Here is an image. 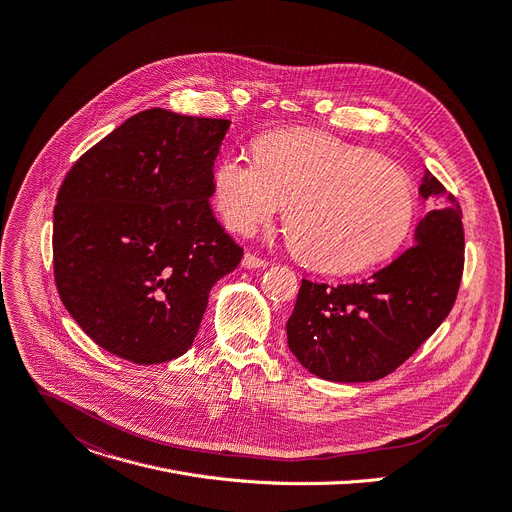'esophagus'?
Masks as SVG:
<instances>
[{
    "instance_id": "esophagus-1",
    "label": "esophagus",
    "mask_w": 512,
    "mask_h": 512,
    "mask_svg": "<svg viewBox=\"0 0 512 512\" xmlns=\"http://www.w3.org/2000/svg\"><path fill=\"white\" fill-rule=\"evenodd\" d=\"M267 265L269 263L265 259H261L253 253H245V257H243V267H247V269H261V267H267Z\"/></svg>"
}]
</instances>
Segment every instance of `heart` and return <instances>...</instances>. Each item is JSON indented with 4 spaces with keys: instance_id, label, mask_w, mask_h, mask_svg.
<instances>
[{
    "instance_id": "heart-1",
    "label": "heart",
    "mask_w": 512,
    "mask_h": 512,
    "mask_svg": "<svg viewBox=\"0 0 512 512\" xmlns=\"http://www.w3.org/2000/svg\"><path fill=\"white\" fill-rule=\"evenodd\" d=\"M214 202L237 235H253L286 204L294 255L327 273L386 259L404 243L416 214L414 183L402 167L308 128L265 134L255 161L224 157L214 169Z\"/></svg>"
}]
</instances>
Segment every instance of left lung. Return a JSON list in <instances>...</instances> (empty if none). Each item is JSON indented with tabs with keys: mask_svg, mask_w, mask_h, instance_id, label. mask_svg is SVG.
Segmentation results:
<instances>
[{
	"mask_svg": "<svg viewBox=\"0 0 512 512\" xmlns=\"http://www.w3.org/2000/svg\"><path fill=\"white\" fill-rule=\"evenodd\" d=\"M421 196L439 204L418 222L414 245L357 284L302 280L288 345L310 374L374 382L396 371L451 312L463 275L461 206L425 175Z\"/></svg>",
	"mask_w": 512,
	"mask_h": 512,
	"instance_id": "8db88e82",
	"label": "left lung"
}]
</instances>
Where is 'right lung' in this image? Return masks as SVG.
Here are the masks:
<instances>
[{
	"mask_svg": "<svg viewBox=\"0 0 512 512\" xmlns=\"http://www.w3.org/2000/svg\"><path fill=\"white\" fill-rule=\"evenodd\" d=\"M228 126L151 108L65 175L53 220L57 290L112 355L138 365L183 355L212 286L241 263L208 202Z\"/></svg>",
	"mask_w": 512,
	"mask_h": 512,
	"instance_id": "right-lung-1",
	"label": "right lung"
}]
</instances>
